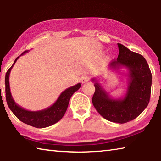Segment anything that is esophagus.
Returning a JSON list of instances; mask_svg holds the SVG:
<instances>
[{"instance_id": "esophagus-1", "label": "esophagus", "mask_w": 161, "mask_h": 161, "mask_svg": "<svg viewBox=\"0 0 161 161\" xmlns=\"http://www.w3.org/2000/svg\"><path fill=\"white\" fill-rule=\"evenodd\" d=\"M90 80V77L87 76H83L81 77V82L82 83H86Z\"/></svg>"}]
</instances>
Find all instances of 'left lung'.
<instances>
[{
	"mask_svg": "<svg viewBox=\"0 0 161 161\" xmlns=\"http://www.w3.org/2000/svg\"><path fill=\"white\" fill-rule=\"evenodd\" d=\"M119 53L116 60L111 62V69H127L128 86L123 98H113L103 88L98 80L92 79L95 93L92 102L103 118L112 122L127 123L138 116L149 102L152 74L147 62L142 55L135 53L118 43Z\"/></svg>",
	"mask_w": 161,
	"mask_h": 161,
	"instance_id": "obj_1",
	"label": "left lung"
}]
</instances>
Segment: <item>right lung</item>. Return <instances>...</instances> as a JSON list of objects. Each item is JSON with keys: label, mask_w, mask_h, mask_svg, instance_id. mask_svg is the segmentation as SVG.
Returning <instances> with one entry per match:
<instances>
[{"label": "right lung", "mask_w": 161, "mask_h": 161, "mask_svg": "<svg viewBox=\"0 0 161 161\" xmlns=\"http://www.w3.org/2000/svg\"><path fill=\"white\" fill-rule=\"evenodd\" d=\"M27 51H24L20 56L23 55ZM20 56L17 57L13 65L11 66V68L7 70L6 74V99L8 108L20 121L28 124V125L37 128H45L53 125V124L58 122L65 115L68 104H69L70 97L75 92L79 89V87H81V84L78 83L77 85L68 87L65 91H64L59 95L57 100L48 108L39 111H29L25 110V109L19 106L18 104H17L12 98L10 92L9 80H8L11 70Z\"/></svg>", "instance_id": "add662e5"}]
</instances>
